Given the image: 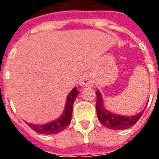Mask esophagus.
Masks as SVG:
<instances>
[{
	"label": "esophagus",
	"instance_id": "34e87169",
	"mask_svg": "<svg viewBox=\"0 0 159 159\" xmlns=\"http://www.w3.org/2000/svg\"><path fill=\"white\" fill-rule=\"evenodd\" d=\"M93 77L92 75L88 72H85L81 78L80 79L79 84L80 87H93Z\"/></svg>",
	"mask_w": 159,
	"mask_h": 159
}]
</instances>
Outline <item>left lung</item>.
Here are the masks:
<instances>
[{
	"label": "left lung",
	"mask_w": 159,
	"mask_h": 159,
	"mask_svg": "<svg viewBox=\"0 0 159 159\" xmlns=\"http://www.w3.org/2000/svg\"><path fill=\"white\" fill-rule=\"evenodd\" d=\"M96 112L99 121L102 122L105 127L111 129H129L140 119L144 109L139 112L136 116H124L117 114H114L107 111L103 106V99L102 93L99 90L96 91Z\"/></svg>",
	"instance_id": "8db88e82"
}]
</instances>
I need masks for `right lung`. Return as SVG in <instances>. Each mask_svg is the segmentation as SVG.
<instances>
[{
    "mask_svg": "<svg viewBox=\"0 0 159 159\" xmlns=\"http://www.w3.org/2000/svg\"><path fill=\"white\" fill-rule=\"evenodd\" d=\"M79 93L80 92L77 90V87H74L70 92L66 98V106H65L63 114L61 115V116H59V118L56 119L55 121H52L49 123H45L42 125H37V124H32V123H28V125L33 130L40 134H43V135L57 134L64 130L71 123L73 102L77 98Z\"/></svg>",
    "mask_w": 159,
    "mask_h": 159,
    "instance_id": "1",
    "label": "right lung"
}]
</instances>
